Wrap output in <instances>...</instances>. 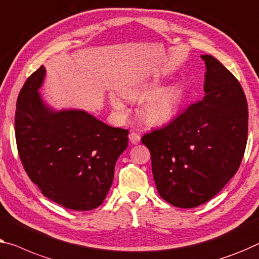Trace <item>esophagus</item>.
Returning a JSON list of instances; mask_svg holds the SVG:
<instances>
[{
  "label": "esophagus",
  "instance_id": "obj_1",
  "mask_svg": "<svg viewBox=\"0 0 259 259\" xmlns=\"http://www.w3.org/2000/svg\"><path fill=\"white\" fill-rule=\"evenodd\" d=\"M129 140L131 142V144H138V143L141 142V136L137 133H130Z\"/></svg>",
  "mask_w": 259,
  "mask_h": 259
}]
</instances>
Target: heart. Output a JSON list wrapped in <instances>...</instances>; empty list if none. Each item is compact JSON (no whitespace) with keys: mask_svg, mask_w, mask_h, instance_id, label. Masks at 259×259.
I'll return each instance as SVG.
<instances>
[{"mask_svg":"<svg viewBox=\"0 0 259 259\" xmlns=\"http://www.w3.org/2000/svg\"><path fill=\"white\" fill-rule=\"evenodd\" d=\"M154 86H143L138 88H130L124 92L128 100L142 99L152 92ZM180 101V91L177 87H167L164 90L153 92L143 101L141 113L146 121L153 124H161L169 121L175 115ZM111 106L118 114L124 115L128 111L126 105L116 95L110 96Z\"/></svg>","mask_w":259,"mask_h":259,"instance_id":"obj_1","label":"heart"}]
</instances>
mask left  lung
Here are the masks:
<instances>
[{
    "mask_svg": "<svg viewBox=\"0 0 259 259\" xmlns=\"http://www.w3.org/2000/svg\"><path fill=\"white\" fill-rule=\"evenodd\" d=\"M201 58L207 69L203 99L141 140L151 153L158 193L179 208L214 198L237 172L248 141L241 83L214 57Z\"/></svg>",
    "mask_w": 259,
    "mask_h": 259,
    "instance_id": "8db88e82",
    "label": "left lung"
}]
</instances>
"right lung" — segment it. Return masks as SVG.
I'll return each mask as SVG.
<instances>
[{
    "label": "right lung",
    "mask_w": 259,
    "mask_h": 259,
    "mask_svg": "<svg viewBox=\"0 0 259 259\" xmlns=\"http://www.w3.org/2000/svg\"><path fill=\"white\" fill-rule=\"evenodd\" d=\"M44 76L40 66L17 98L15 135L23 167L48 199L68 209H94L113 184L129 130L107 125L83 110L49 108L38 92Z\"/></svg>",
    "instance_id": "add662e5"
}]
</instances>
